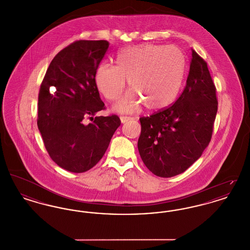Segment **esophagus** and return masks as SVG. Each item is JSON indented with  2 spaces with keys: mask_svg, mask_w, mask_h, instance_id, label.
Returning a JSON list of instances; mask_svg holds the SVG:
<instances>
[{
  "mask_svg": "<svg viewBox=\"0 0 250 250\" xmlns=\"http://www.w3.org/2000/svg\"><path fill=\"white\" fill-rule=\"evenodd\" d=\"M120 118H121V122H122L123 124H125V123H126V122H128V121L133 120V118L129 117V116H121Z\"/></svg>",
  "mask_w": 250,
  "mask_h": 250,
  "instance_id": "1",
  "label": "esophagus"
}]
</instances>
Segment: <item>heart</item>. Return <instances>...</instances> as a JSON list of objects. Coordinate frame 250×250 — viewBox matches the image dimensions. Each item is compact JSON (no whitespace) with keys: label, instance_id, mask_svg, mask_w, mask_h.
Segmentation results:
<instances>
[{"label":"heart","instance_id":"b5f03b06","mask_svg":"<svg viewBox=\"0 0 250 250\" xmlns=\"http://www.w3.org/2000/svg\"><path fill=\"white\" fill-rule=\"evenodd\" d=\"M185 71L186 60L178 48L143 44L123 49L116 57V66L101 63L95 81L99 92L115 101L124 93L127 80L133 89L115 108L132 113L143 104L152 110L169 106L178 95Z\"/></svg>","mask_w":250,"mask_h":250}]
</instances>
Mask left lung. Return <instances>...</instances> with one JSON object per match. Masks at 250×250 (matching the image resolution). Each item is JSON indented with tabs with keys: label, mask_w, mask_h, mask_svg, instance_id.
<instances>
[{
	"label": "left lung",
	"mask_w": 250,
	"mask_h": 250,
	"mask_svg": "<svg viewBox=\"0 0 250 250\" xmlns=\"http://www.w3.org/2000/svg\"><path fill=\"white\" fill-rule=\"evenodd\" d=\"M187 85L170 106L141 117L138 149L144 165L158 177L186 171L208 146L217 112L216 88L207 62L193 49Z\"/></svg>",
	"instance_id": "1"
}]
</instances>
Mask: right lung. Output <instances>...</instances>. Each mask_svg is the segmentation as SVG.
<instances>
[{"label":"right lung","mask_w":250,"mask_h":250,"mask_svg":"<svg viewBox=\"0 0 250 250\" xmlns=\"http://www.w3.org/2000/svg\"><path fill=\"white\" fill-rule=\"evenodd\" d=\"M107 48L106 40L73 42L51 61L39 89L38 129L50 158L70 172L95 166L121 125L115 114L93 118L106 108L95 76Z\"/></svg>","instance_id":"1"}]
</instances>
